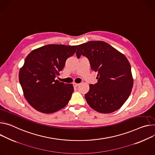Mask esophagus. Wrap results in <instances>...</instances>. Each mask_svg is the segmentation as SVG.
Masks as SVG:
<instances>
[{"mask_svg":"<svg viewBox=\"0 0 155 155\" xmlns=\"http://www.w3.org/2000/svg\"><path fill=\"white\" fill-rule=\"evenodd\" d=\"M73 85H74V86L75 87H78L80 84L79 83H73Z\"/></svg>","mask_w":155,"mask_h":155,"instance_id":"1","label":"esophagus"}]
</instances>
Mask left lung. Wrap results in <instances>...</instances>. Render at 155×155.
Instances as JSON below:
<instances>
[{"mask_svg":"<svg viewBox=\"0 0 155 155\" xmlns=\"http://www.w3.org/2000/svg\"><path fill=\"white\" fill-rule=\"evenodd\" d=\"M77 57L85 56L97 72V82L90 85L85 97L89 106L101 113L119 109L128 99L133 87L131 67L125 56L106 42L91 41L80 45Z\"/></svg>","mask_w":155,"mask_h":155,"instance_id":"left-lung-1","label":"left lung"}]
</instances>
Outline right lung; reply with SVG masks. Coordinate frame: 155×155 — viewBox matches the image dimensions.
I'll list each match as a JSON object with an SVG mask.
<instances>
[{
	"label": "right lung",
	"instance_id": "obj_1",
	"mask_svg": "<svg viewBox=\"0 0 155 155\" xmlns=\"http://www.w3.org/2000/svg\"><path fill=\"white\" fill-rule=\"evenodd\" d=\"M77 47L48 45L27 55L20 70L19 81L26 100L36 110L53 113L68 104L74 91L73 85L55 78Z\"/></svg>",
	"mask_w": 155,
	"mask_h": 155
}]
</instances>
